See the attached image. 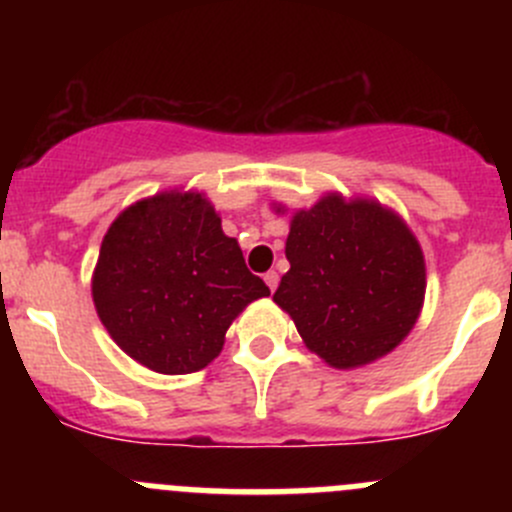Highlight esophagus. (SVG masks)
Masks as SVG:
<instances>
[{"instance_id": "1", "label": "esophagus", "mask_w": 512, "mask_h": 512, "mask_svg": "<svg viewBox=\"0 0 512 512\" xmlns=\"http://www.w3.org/2000/svg\"><path fill=\"white\" fill-rule=\"evenodd\" d=\"M277 282H280V275H277L275 270L267 272V275H265V285L270 287V292H275V289H277Z\"/></svg>"}]
</instances>
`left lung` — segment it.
<instances>
[{"label":"left lung","instance_id":"obj_1","mask_svg":"<svg viewBox=\"0 0 512 512\" xmlns=\"http://www.w3.org/2000/svg\"><path fill=\"white\" fill-rule=\"evenodd\" d=\"M275 213L285 205L275 203ZM289 272L275 292L304 347L334 369L394 352L426 297V260L411 227L374 198L324 193L294 210L285 245Z\"/></svg>","mask_w":512,"mask_h":512}]
</instances>
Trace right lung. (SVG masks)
I'll list each match as a JSON object with an SVG mask.
<instances>
[{"label":"right lung","mask_w":512,"mask_h":512,"mask_svg":"<svg viewBox=\"0 0 512 512\" xmlns=\"http://www.w3.org/2000/svg\"><path fill=\"white\" fill-rule=\"evenodd\" d=\"M270 289L198 190L128 205L103 235L91 297L113 342L158 374H193L223 352L237 314Z\"/></svg>","instance_id":"add662e5"}]
</instances>
